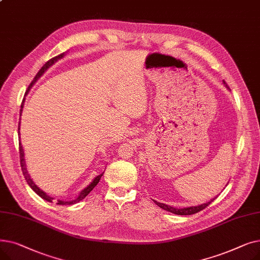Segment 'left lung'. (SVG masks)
Listing matches in <instances>:
<instances>
[{
	"mask_svg": "<svg viewBox=\"0 0 260 260\" xmlns=\"http://www.w3.org/2000/svg\"><path fill=\"white\" fill-rule=\"evenodd\" d=\"M223 84H225L226 88H230V87L226 85L224 80H223ZM216 198H217V197H216ZM216 198H213V199H211L209 202L200 204V206H197V207H188V208H183V209H176V208H173V207H171V206H168V204L160 203V202H158V201H156V200H154V202L157 204L158 207H160L161 209L166 210V211H168V212H171V213H173V214H176V215H193V214H196V213L202 211L203 209H206L207 207H209L210 204H211Z\"/></svg>",
	"mask_w": 260,
	"mask_h": 260,
	"instance_id": "1",
	"label": "left lung"
}]
</instances>
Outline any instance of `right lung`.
I'll use <instances>...</instances> for the list:
<instances>
[{"instance_id": "right-lung-1", "label": "right lung", "mask_w": 260, "mask_h": 260, "mask_svg": "<svg viewBox=\"0 0 260 260\" xmlns=\"http://www.w3.org/2000/svg\"><path fill=\"white\" fill-rule=\"evenodd\" d=\"M63 57H64V52H63V53H61V54H59V56H57V57H53V58H52V59H50L49 61H47V62L42 66V68H41V70L39 71V73L36 75V77L34 78V80L31 81V83H30V85L28 86V89H27L26 93L30 90L31 86L36 83V82L38 81V79H39L41 76H42V75H43V74L48 70V68H49L51 65H53V64L56 63L58 60L62 59ZM24 101H25V99H23V102H22V104H21V109H20L21 114H22V111H23ZM21 114H20V115H21ZM18 129H19V134H20V122H19V128H18ZM19 151H20V163H21V168H22V172H23V175H24V177H25V179H26L27 183H28V185L32 188L34 192H35V193H37L41 198L44 199V200H46V201H48V202H52V201H53V198H52V197H50L49 195H47L45 192H43V190L41 189L40 187H38V185H36V184H35V182L31 180V178H30V176H29L28 172H27L26 165H25V159H24V151H23V147H22L21 142L19 143ZM102 175H103V174H100V175H98L97 177H95V178L90 182V184H89V185H87L84 189H82V190H81L80 195H79L75 200H72V201L58 200V201H57V204H59V206H72V204L78 203V202H79V201H81L82 199H84V198H85V197H86V196L91 192L92 188L99 183V181H100V179H101Z\"/></svg>"}]
</instances>
